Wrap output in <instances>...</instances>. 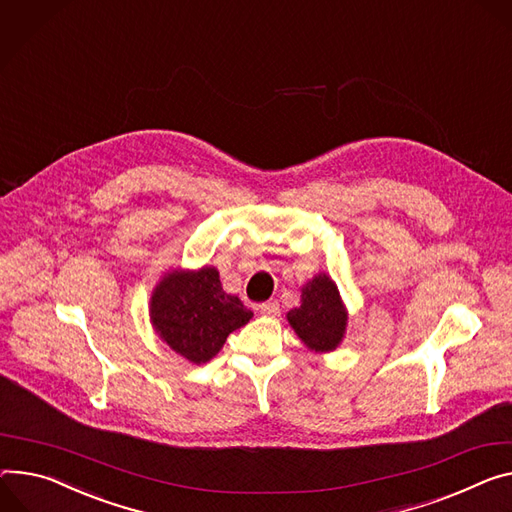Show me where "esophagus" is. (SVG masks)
Wrapping results in <instances>:
<instances>
[{
	"label": "esophagus",
	"instance_id": "esophagus-1",
	"mask_svg": "<svg viewBox=\"0 0 512 512\" xmlns=\"http://www.w3.org/2000/svg\"><path fill=\"white\" fill-rule=\"evenodd\" d=\"M259 312L261 314H277V312H280V306H277L275 300H267L259 306Z\"/></svg>",
	"mask_w": 512,
	"mask_h": 512
}]
</instances>
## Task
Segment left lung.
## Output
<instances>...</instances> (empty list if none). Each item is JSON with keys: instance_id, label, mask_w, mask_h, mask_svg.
I'll list each match as a JSON object with an SVG mask.
<instances>
[{"instance_id": "left-lung-1", "label": "left lung", "mask_w": 512, "mask_h": 512, "mask_svg": "<svg viewBox=\"0 0 512 512\" xmlns=\"http://www.w3.org/2000/svg\"><path fill=\"white\" fill-rule=\"evenodd\" d=\"M288 320L298 337L314 351H331L339 345L347 314L329 275L320 273L304 286L302 304L288 312Z\"/></svg>"}]
</instances>
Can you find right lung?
Masks as SVG:
<instances>
[{
  "label": "right lung",
  "instance_id": "add662e5",
  "mask_svg": "<svg viewBox=\"0 0 512 512\" xmlns=\"http://www.w3.org/2000/svg\"><path fill=\"white\" fill-rule=\"evenodd\" d=\"M253 312L222 290L214 267L173 271L157 286L151 318L159 337L192 363L210 361L226 337L251 320Z\"/></svg>",
  "mask_w": 512,
  "mask_h": 512
}]
</instances>
